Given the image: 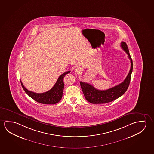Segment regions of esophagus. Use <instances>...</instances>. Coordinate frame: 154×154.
<instances>
[{"label":"esophagus","mask_w":154,"mask_h":154,"mask_svg":"<svg viewBox=\"0 0 154 154\" xmlns=\"http://www.w3.org/2000/svg\"><path fill=\"white\" fill-rule=\"evenodd\" d=\"M74 72L75 73H81V69L80 68V67H77V68H76L75 69V70H74Z\"/></svg>","instance_id":"obj_1"}]
</instances>
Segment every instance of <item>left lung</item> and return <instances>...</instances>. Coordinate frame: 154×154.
Segmentation results:
<instances>
[{"mask_svg": "<svg viewBox=\"0 0 154 154\" xmlns=\"http://www.w3.org/2000/svg\"><path fill=\"white\" fill-rule=\"evenodd\" d=\"M121 47L128 54L131 60V69L125 80L118 85L105 91L96 89L89 83L80 82V85L86 100L92 104H104L117 99L124 94L128 88L133 71V61L131 58L127 44L125 42H121Z\"/></svg>", "mask_w": 154, "mask_h": 154, "instance_id": "8db88e82", "label": "left lung"}]
</instances>
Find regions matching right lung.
I'll list each match as a JSON object with an SVG mask.
<instances>
[{
    "instance_id": "add662e5",
    "label": "right lung",
    "mask_w": 154,
    "mask_h": 154,
    "mask_svg": "<svg viewBox=\"0 0 154 154\" xmlns=\"http://www.w3.org/2000/svg\"><path fill=\"white\" fill-rule=\"evenodd\" d=\"M69 73H70V71H67L62 74L59 77L54 87L45 93H36L32 92L25 88L21 81V83L25 92L34 100L41 104H55L61 100L64 87L63 78L65 76Z\"/></svg>"
}]
</instances>
